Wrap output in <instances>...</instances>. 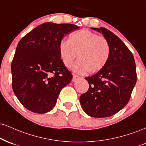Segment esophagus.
<instances>
[{
	"label": "esophagus",
	"instance_id": "esophagus-1",
	"mask_svg": "<svg viewBox=\"0 0 146 146\" xmlns=\"http://www.w3.org/2000/svg\"><path fill=\"white\" fill-rule=\"evenodd\" d=\"M78 79H80V77H79L78 75H76L73 74V79H72V82H75V81L78 80Z\"/></svg>",
	"mask_w": 146,
	"mask_h": 146
}]
</instances>
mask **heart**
Returning a JSON list of instances; mask_svg holds the SVG:
<instances>
[{"mask_svg": "<svg viewBox=\"0 0 146 146\" xmlns=\"http://www.w3.org/2000/svg\"><path fill=\"white\" fill-rule=\"evenodd\" d=\"M110 53L108 40L88 30L71 33L68 41L62 40L59 43L60 57L66 67H71L78 54L79 59L73 70L80 75L103 68L108 62Z\"/></svg>", "mask_w": 146, "mask_h": 146, "instance_id": "b5f03b06", "label": "heart"}]
</instances>
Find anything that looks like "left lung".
I'll return each mask as SVG.
<instances>
[{"label":"left lung","instance_id":"left-lung-1","mask_svg":"<svg viewBox=\"0 0 146 146\" xmlns=\"http://www.w3.org/2000/svg\"><path fill=\"white\" fill-rule=\"evenodd\" d=\"M103 34L110 45V57L104 67L85 79L89 89L80 96L85 113L94 117L113 115L126 106L137 82L133 54L113 33L105 28H92Z\"/></svg>","mask_w":146,"mask_h":146}]
</instances>
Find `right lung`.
<instances>
[{
  "label": "right lung",
  "instance_id": "add662e5",
  "mask_svg": "<svg viewBox=\"0 0 146 146\" xmlns=\"http://www.w3.org/2000/svg\"><path fill=\"white\" fill-rule=\"evenodd\" d=\"M79 29L72 24L46 22L18 43L11 63L12 87L29 111H50L60 90L71 82L73 75L61 60L59 43L64 35Z\"/></svg>",
  "mask_w": 146,
  "mask_h": 146
}]
</instances>
